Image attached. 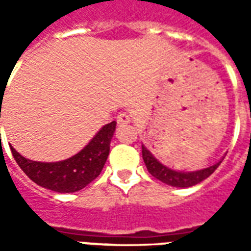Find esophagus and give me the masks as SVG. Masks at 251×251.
<instances>
[{
    "label": "esophagus",
    "instance_id": "esophagus-1",
    "mask_svg": "<svg viewBox=\"0 0 251 251\" xmlns=\"http://www.w3.org/2000/svg\"><path fill=\"white\" fill-rule=\"evenodd\" d=\"M117 122L120 124V125H124V124H129L130 122V115L125 113V111H122L120 114L117 115Z\"/></svg>",
    "mask_w": 251,
    "mask_h": 251
}]
</instances>
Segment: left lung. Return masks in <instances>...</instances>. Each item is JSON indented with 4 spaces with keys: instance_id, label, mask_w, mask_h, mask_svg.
<instances>
[{
    "instance_id": "left-lung-1",
    "label": "left lung",
    "mask_w": 251,
    "mask_h": 251,
    "mask_svg": "<svg viewBox=\"0 0 251 251\" xmlns=\"http://www.w3.org/2000/svg\"><path fill=\"white\" fill-rule=\"evenodd\" d=\"M142 158H144V163L147 165L148 172L152 175L153 177H156L165 184L172 185V187H183V188L199 184L200 181H203L210 175L214 174L215 169L222 163V161H219V163L214 164L212 167L201 169V171H196V172H177V171L167 168L163 164L158 163L157 160L152 156V153L149 152L144 145H142Z\"/></svg>"
}]
</instances>
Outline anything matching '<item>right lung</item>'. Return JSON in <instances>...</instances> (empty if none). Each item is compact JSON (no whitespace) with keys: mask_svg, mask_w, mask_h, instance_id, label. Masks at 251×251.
Returning <instances> with one entry per match:
<instances>
[{"mask_svg":"<svg viewBox=\"0 0 251 251\" xmlns=\"http://www.w3.org/2000/svg\"><path fill=\"white\" fill-rule=\"evenodd\" d=\"M114 130L115 122L113 121L104 125L77 154L59 163L32 161L23 157L13 148L10 149L16 163L36 184L60 194L76 192L97 179L102 172L109 156L110 141Z\"/></svg>","mask_w":251,"mask_h":251,"instance_id":"obj_1","label":"right lung"}]
</instances>
